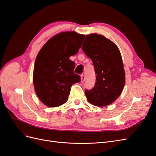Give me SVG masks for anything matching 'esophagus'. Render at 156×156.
Returning <instances> with one entry per match:
<instances>
[{"label": "esophagus", "instance_id": "obj_1", "mask_svg": "<svg viewBox=\"0 0 156 156\" xmlns=\"http://www.w3.org/2000/svg\"><path fill=\"white\" fill-rule=\"evenodd\" d=\"M81 79V82H84V81H85V75H84V74H82Z\"/></svg>", "mask_w": 156, "mask_h": 156}]
</instances>
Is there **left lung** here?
Returning a JSON list of instances; mask_svg holds the SVG:
<instances>
[{"label": "left lung", "instance_id": "1", "mask_svg": "<svg viewBox=\"0 0 156 156\" xmlns=\"http://www.w3.org/2000/svg\"><path fill=\"white\" fill-rule=\"evenodd\" d=\"M82 50L92 59L96 82L91 90H85L92 105L104 107L119 98L125 84V72L120 52L117 46L102 35H87Z\"/></svg>", "mask_w": 156, "mask_h": 156}]
</instances>
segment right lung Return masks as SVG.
Segmentation results:
<instances>
[{
	"mask_svg": "<svg viewBox=\"0 0 156 156\" xmlns=\"http://www.w3.org/2000/svg\"><path fill=\"white\" fill-rule=\"evenodd\" d=\"M85 36L75 32H61L42 47L37 55L33 72V83L37 96L49 107L64 104L71 88L81 81L73 72L75 62L69 56L78 53Z\"/></svg>",
	"mask_w": 156,
	"mask_h": 156,
	"instance_id": "obj_1",
	"label": "right lung"
}]
</instances>
